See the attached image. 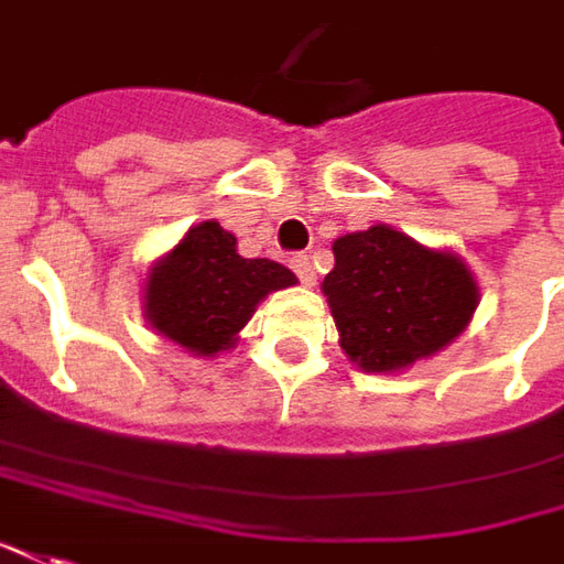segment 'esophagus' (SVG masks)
<instances>
[{
    "label": "esophagus",
    "instance_id": "esophagus-1",
    "mask_svg": "<svg viewBox=\"0 0 564 564\" xmlns=\"http://www.w3.org/2000/svg\"><path fill=\"white\" fill-rule=\"evenodd\" d=\"M291 270L297 273V279L304 285H316V270H313V258L310 254H294L291 258Z\"/></svg>",
    "mask_w": 564,
    "mask_h": 564
}]
</instances>
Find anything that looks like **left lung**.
Wrapping results in <instances>:
<instances>
[{"label":"left lung","mask_w":564,"mask_h":564,"mask_svg":"<svg viewBox=\"0 0 564 564\" xmlns=\"http://www.w3.org/2000/svg\"><path fill=\"white\" fill-rule=\"evenodd\" d=\"M322 282L340 349L368 375H399L436 356L467 328L479 282L467 260L430 248L390 224L334 239Z\"/></svg>","instance_id":"1"}]
</instances>
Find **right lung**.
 Masks as SVG:
<instances>
[{"label": "right lung", "instance_id": "1", "mask_svg": "<svg viewBox=\"0 0 564 564\" xmlns=\"http://www.w3.org/2000/svg\"><path fill=\"white\" fill-rule=\"evenodd\" d=\"M291 285L297 275L289 267L242 258L230 230L202 220L147 270L143 319L189 356L215 359L239 344V332L267 294Z\"/></svg>", "mask_w": 564, "mask_h": 564}]
</instances>
